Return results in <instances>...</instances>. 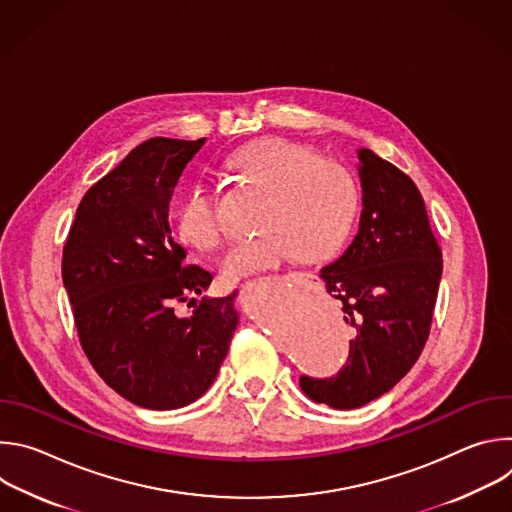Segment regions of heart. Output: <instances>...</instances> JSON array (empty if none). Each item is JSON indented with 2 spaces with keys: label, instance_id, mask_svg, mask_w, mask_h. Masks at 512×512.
Returning a JSON list of instances; mask_svg holds the SVG:
<instances>
[{
  "label": "heart",
  "instance_id": "b5f03b06",
  "mask_svg": "<svg viewBox=\"0 0 512 512\" xmlns=\"http://www.w3.org/2000/svg\"><path fill=\"white\" fill-rule=\"evenodd\" d=\"M229 166L267 190L261 229L253 239L235 243L223 269L231 279L275 269L302 255L304 261H326L340 251L358 210V186L348 168L320 156L312 145L265 137L239 150ZM176 225L180 237L202 251L225 239V225L214 192L196 182L184 194Z\"/></svg>",
  "mask_w": 512,
  "mask_h": 512
}]
</instances>
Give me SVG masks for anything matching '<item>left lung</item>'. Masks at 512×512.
I'll list each match as a JSON object with an SVG mask.
<instances>
[{"label": "left lung", "instance_id": "1", "mask_svg": "<svg viewBox=\"0 0 512 512\" xmlns=\"http://www.w3.org/2000/svg\"><path fill=\"white\" fill-rule=\"evenodd\" d=\"M358 160V233L320 271L356 336L336 375L300 377L310 399L334 409L367 405L411 371L429 336L444 265L413 180L371 150H358Z\"/></svg>", "mask_w": 512, "mask_h": 512}]
</instances>
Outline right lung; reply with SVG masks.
I'll return each mask as SVG.
<instances>
[{"label":"right lung","instance_id":"obj_1","mask_svg":"<svg viewBox=\"0 0 512 512\" xmlns=\"http://www.w3.org/2000/svg\"><path fill=\"white\" fill-rule=\"evenodd\" d=\"M204 141L139 143L87 190L62 249V281L87 358L115 393L145 409H178L204 395L239 322L235 291L190 300V318L174 314L212 281L186 263L168 218L172 192Z\"/></svg>","mask_w":512,"mask_h":512}]
</instances>
